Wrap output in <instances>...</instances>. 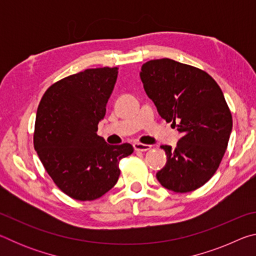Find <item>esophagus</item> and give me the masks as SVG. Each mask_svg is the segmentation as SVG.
Here are the masks:
<instances>
[{"mask_svg": "<svg viewBox=\"0 0 256 256\" xmlns=\"http://www.w3.org/2000/svg\"><path fill=\"white\" fill-rule=\"evenodd\" d=\"M133 148H134V150H136V151H148V150L151 149V146L140 144V142H134Z\"/></svg>", "mask_w": 256, "mask_h": 256, "instance_id": "esophagus-1", "label": "esophagus"}]
</instances>
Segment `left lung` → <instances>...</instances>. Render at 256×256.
<instances>
[{
    "label": "left lung",
    "instance_id": "obj_1",
    "mask_svg": "<svg viewBox=\"0 0 256 256\" xmlns=\"http://www.w3.org/2000/svg\"><path fill=\"white\" fill-rule=\"evenodd\" d=\"M140 78L159 115L182 134L175 148L160 146L167 162L157 180L177 193L201 188L218 170L232 128L222 89L206 72L170 58L144 63Z\"/></svg>",
    "mask_w": 256,
    "mask_h": 256
}]
</instances>
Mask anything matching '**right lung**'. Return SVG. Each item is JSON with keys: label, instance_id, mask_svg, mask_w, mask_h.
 Listing matches in <instances>:
<instances>
[{"label": "right lung", "instance_id": "1", "mask_svg": "<svg viewBox=\"0 0 256 256\" xmlns=\"http://www.w3.org/2000/svg\"><path fill=\"white\" fill-rule=\"evenodd\" d=\"M118 68H98L52 84L36 115L34 146L56 186L74 200L92 201L118 183V164L130 144L110 146L97 136L98 123L118 79Z\"/></svg>", "mask_w": 256, "mask_h": 256}]
</instances>
